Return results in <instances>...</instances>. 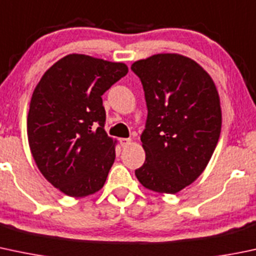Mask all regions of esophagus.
<instances>
[{
	"instance_id": "34e87169",
	"label": "esophagus",
	"mask_w": 256,
	"mask_h": 256,
	"mask_svg": "<svg viewBox=\"0 0 256 256\" xmlns=\"http://www.w3.org/2000/svg\"><path fill=\"white\" fill-rule=\"evenodd\" d=\"M130 144H131L130 138H120V144H121V147H124V148H125V147H128Z\"/></svg>"
}]
</instances>
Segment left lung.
I'll use <instances>...</instances> for the list:
<instances>
[{"mask_svg":"<svg viewBox=\"0 0 256 256\" xmlns=\"http://www.w3.org/2000/svg\"><path fill=\"white\" fill-rule=\"evenodd\" d=\"M146 98L141 136L146 160L135 174L146 189L176 194L202 174L218 142L222 112L216 84L192 58L156 54L137 60Z\"/></svg>","mask_w":256,"mask_h":256,"instance_id":"8db88e82","label":"left lung"}]
</instances>
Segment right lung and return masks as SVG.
<instances>
[{
    "instance_id": "add662e5",
    "label": "right lung",
    "mask_w": 256,
    "mask_h": 256,
    "mask_svg": "<svg viewBox=\"0 0 256 256\" xmlns=\"http://www.w3.org/2000/svg\"><path fill=\"white\" fill-rule=\"evenodd\" d=\"M128 72L122 62L70 54L46 70L26 119L29 148L52 186L71 198L102 189L118 141L104 130L102 96Z\"/></svg>"
}]
</instances>
